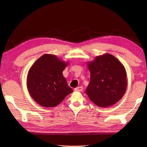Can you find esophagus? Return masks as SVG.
I'll return each instance as SVG.
<instances>
[{
	"label": "esophagus",
	"mask_w": 147,
	"mask_h": 147,
	"mask_svg": "<svg viewBox=\"0 0 147 147\" xmlns=\"http://www.w3.org/2000/svg\"><path fill=\"white\" fill-rule=\"evenodd\" d=\"M74 90L75 91H82L83 90V87L82 86H79V87H77L76 88L74 89Z\"/></svg>",
	"instance_id": "1"
}]
</instances>
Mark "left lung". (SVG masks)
<instances>
[{"mask_svg":"<svg viewBox=\"0 0 147 147\" xmlns=\"http://www.w3.org/2000/svg\"><path fill=\"white\" fill-rule=\"evenodd\" d=\"M90 82L86 93L90 100L100 107H107L121 99L127 88L126 71L113 55L105 53L88 62Z\"/></svg>","mask_w":147,"mask_h":147,"instance_id":"1","label":"left lung"}]
</instances>
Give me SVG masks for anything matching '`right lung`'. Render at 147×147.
<instances>
[{
    "instance_id": "obj_1",
    "label": "right lung",
    "mask_w": 147,
    "mask_h": 147,
    "mask_svg": "<svg viewBox=\"0 0 147 147\" xmlns=\"http://www.w3.org/2000/svg\"><path fill=\"white\" fill-rule=\"evenodd\" d=\"M68 64L55 55L45 54L31 66L28 74L27 88L38 104L54 107L73 92L63 75Z\"/></svg>"
}]
</instances>
